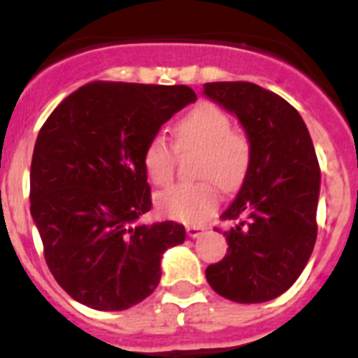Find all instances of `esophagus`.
<instances>
[{
	"instance_id": "1",
	"label": "esophagus",
	"mask_w": 358,
	"mask_h": 358,
	"mask_svg": "<svg viewBox=\"0 0 358 358\" xmlns=\"http://www.w3.org/2000/svg\"><path fill=\"white\" fill-rule=\"evenodd\" d=\"M186 234H188V237L195 239V237H199V235L203 234V228H201V226H195V224H188L186 226Z\"/></svg>"
}]
</instances>
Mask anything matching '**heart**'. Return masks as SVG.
<instances>
[{
  "label": "heart",
  "mask_w": 358,
  "mask_h": 358,
  "mask_svg": "<svg viewBox=\"0 0 358 358\" xmlns=\"http://www.w3.org/2000/svg\"><path fill=\"white\" fill-rule=\"evenodd\" d=\"M197 152V182H182L161 192L155 199L163 215L181 222H201L219 204V184L234 190L248 173L252 145L224 110L213 103H201L173 127V146L163 136L152 137L143 152V166L154 185L164 186L173 179L177 154Z\"/></svg>",
  "instance_id": "heart-1"
}]
</instances>
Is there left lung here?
<instances>
[{
	"instance_id": "1",
	"label": "left lung",
	"mask_w": 358,
	"mask_h": 358,
	"mask_svg": "<svg viewBox=\"0 0 358 358\" xmlns=\"http://www.w3.org/2000/svg\"><path fill=\"white\" fill-rule=\"evenodd\" d=\"M204 94L243 123L252 161L239 194L221 215L224 259L206 268L219 295L264 302L299 279L317 239L320 168L306 124L288 101L248 81L203 85Z\"/></svg>"
}]
</instances>
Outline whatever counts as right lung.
I'll list each match as a JSON object with an SVG mask.
<instances>
[{
	"label": "right lung",
	"mask_w": 358,
	"mask_h": 358,
	"mask_svg": "<svg viewBox=\"0 0 358 358\" xmlns=\"http://www.w3.org/2000/svg\"><path fill=\"white\" fill-rule=\"evenodd\" d=\"M195 99L185 85L97 81L61 101L39 130L30 213L48 270L85 306H136L157 288L163 253L185 243L179 222L137 219L152 208L143 152Z\"/></svg>",
	"instance_id": "add662e5"
}]
</instances>
